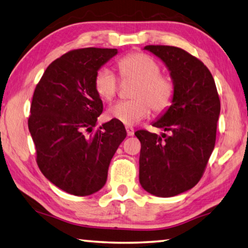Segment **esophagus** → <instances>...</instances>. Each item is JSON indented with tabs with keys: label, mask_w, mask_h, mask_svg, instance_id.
I'll return each mask as SVG.
<instances>
[{
	"label": "esophagus",
	"mask_w": 248,
	"mask_h": 248,
	"mask_svg": "<svg viewBox=\"0 0 248 248\" xmlns=\"http://www.w3.org/2000/svg\"><path fill=\"white\" fill-rule=\"evenodd\" d=\"M126 133H127V136H133L134 133H135V131H134L133 127L126 126Z\"/></svg>",
	"instance_id": "obj_1"
}]
</instances>
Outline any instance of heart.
<instances>
[{"label":"heart","instance_id":"obj_1","mask_svg":"<svg viewBox=\"0 0 248 248\" xmlns=\"http://www.w3.org/2000/svg\"><path fill=\"white\" fill-rule=\"evenodd\" d=\"M120 73L123 78L138 80L133 93L134 100L119 101L108 108V116L120 123L132 126L145 120L151 113L163 112L171 106L174 97V86L171 79L160 74L157 61L140 52L131 53L122 58L119 63ZM95 93L102 100L110 101L119 89V79L112 69H99L94 77Z\"/></svg>","mask_w":248,"mask_h":248}]
</instances>
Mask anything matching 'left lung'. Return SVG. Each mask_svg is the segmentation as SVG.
Returning a JSON list of instances; mask_svg holds the SVG:
<instances>
[{
    "label": "left lung",
    "instance_id": "8db88e82",
    "mask_svg": "<svg viewBox=\"0 0 248 248\" xmlns=\"http://www.w3.org/2000/svg\"><path fill=\"white\" fill-rule=\"evenodd\" d=\"M166 65L174 86L171 106L153 126L161 136L140 129V183L158 197H173L193 188L205 171L216 144L220 99L214 77L202 61L176 46L144 47Z\"/></svg>",
    "mask_w": 248,
    "mask_h": 248
}]
</instances>
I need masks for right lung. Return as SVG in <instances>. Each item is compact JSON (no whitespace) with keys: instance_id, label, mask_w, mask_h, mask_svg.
I'll use <instances>...</instances> for the list:
<instances>
[{"instance_id":"right-lung-1","label":"right lung","mask_w":248,"mask_h":248,"mask_svg":"<svg viewBox=\"0 0 248 248\" xmlns=\"http://www.w3.org/2000/svg\"><path fill=\"white\" fill-rule=\"evenodd\" d=\"M116 49L85 47L53 61L34 89L28 127L38 167L52 184L75 196L97 193L106 184L111 159L126 137L115 120L97 131L102 100L95 74Z\"/></svg>"}]
</instances>
